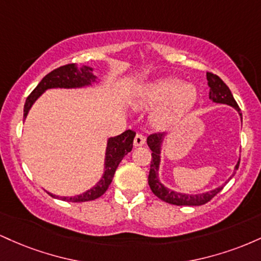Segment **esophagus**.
<instances>
[{
	"instance_id": "obj_1",
	"label": "esophagus",
	"mask_w": 261,
	"mask_h": 261,
	"mask_svg": "<svg viewBox=\"0 0 261 261\" xmlns=\"http://www.w3.org/2000/svg\"><path fill=\"white\" fill-rule=\"evenodd\" d=\"M145 141H146V137L143 136L142 134H136V136H135L134 139V145L136 146V147H140V146L145 145Z\"/></svg>"
}]
</instances>
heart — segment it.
<instances>
[{"label":"heart","mask_w":261,"mask_h":261,"mask_svg":"<svg viewBox=\"0 0 261 261\" xmlns=\"http://www.w3.org/2000/svg\"><path fill=\"white\" fill-rule=\"evenodd\" d=\"M196 100L195 86L174 77H164L143 86L134 98L133 107L136 110H147L158 105L152 113V124L158 128H167L180 121Z\"/></svg>","instance_id":"heart-1"}]
</instances>
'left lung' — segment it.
Segmentation results:
<instances>
[{"instance_id":"left-lung-1","label":"left lung","mask_w":261,"mask_h":261,"mask_svg":"<svg viewBox=\"0 0 261 261\" xmlns=\"http://www.w3.org/2000/svg\"><path fill=\"white\" fill-rule=\"evenodd\" d=\"M206 77H207V85L210 87V99L215 101V103L227 104V106L233 107L237 112L239 113V115L242 116L241 109H239L238 104H237V101L234 100V98H233L232 93H230L229 88L227 87L226 83H224L217 74H214L211 72L206 73ZM163 140L164 134L161 133L152 134L147 137V145L152 151V161L148 174V184L152 193H153L155 196L160 197L163 201L176 206H200L208 202L212 197L216 196L217 194L222 190L223 187H218L216 189H214V190L207 191V193L197 194V195H189V194L176 193V191H173L170 190V189L164 187V185L160 181V178H158V170H160L161 163V149ZM239 162H241V160H239L238 163L236 164V169H238ZM232 176H230L229 179H232Z\"/></svg>"}]
</instances>
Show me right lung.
<instances>
[{
    "label": "right lung",
    "instance_id": "obj_1",
    "mask_svg": "<svg viewBox=\"0 0 261 261\" xmlns=\"http://www.w3.org/2000/svg\"><path fill=\"white\" fill-rule=\"evenodd\" d=\"M97 82V77L93 74V68L88 66H76L74 64H68L61 67L56 68L47 73L43 80L39 82V85L35 87L34 91L27 98L24 104V119L28 115L29 110L34 101L40 97L46 89L50 88H81V87L91 86L92 83ZM135 134L133 130H126L125 133L115 137H110L107 143V151H106V161H104V174L101 179L94 187L85 191L81 195L76 196H56L51 193H47L50 196L55 197V199L64 200V201L71 202H85L95 200L98 197L103 195L109 188L110 182H112L115 170L118 168L119 163H120L122 158L126 155L128 152L133 149L134 137Z\"/></svg>",
    "mask_w": 261,
    "mask_h": 261
}]
</instances>
